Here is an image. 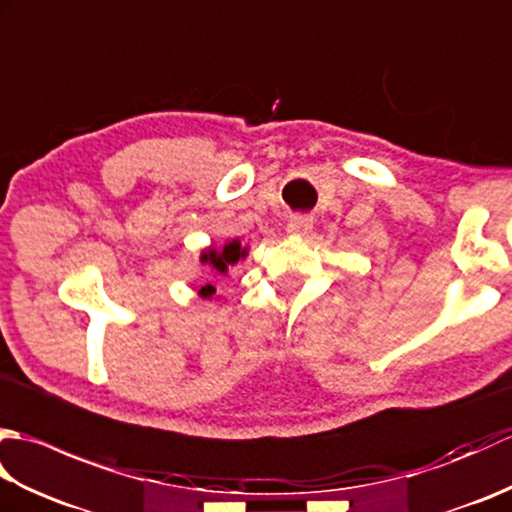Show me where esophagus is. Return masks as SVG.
Returning a JSON list of instances; mask_svg holds the SVG:
<instances>
[{
    "instance_id": "34e87169",
    "label": "esophagus",
    "mask_w": 512,
    "mask_h": 512,
    "mask_svg": "<svg viewBox=\"0 0 512 512\" xmlns=\"http://www.w3.org/2000/svg\"><path fill=\"white\" fill-rule=\"evenodd\" d=\"M312 228V220L306 215H290L288 220V226H286V233L292 235V237H303L308 235Z\"/></svg>"
}]
</instances>
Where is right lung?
I'll return each instance as SVG.
<instances>
[{
    "label": "right lung",
    "instance_id": "add662e5",
    "mask_svg": "<svg viewBox=\"0 0 512 512\" xmlns=\"http://www.w3.org/2000/svg\"><path fill=\"white\" fill-rule=\"evenodd\" d=\"M244 257H246V248L242 246V242H239V239H233V242H226L222 248H215V246L206 248L204 253H202V257H200V262L202 264H209L215 270V273L226 275L228 268L235 266L239 259H244ZM213 295H215V286L206 284V286L200 288V297L202 299H211Z\"/></svg>",
    "mask_w": 512,
    "mask_h": 512
}]
</instances>
